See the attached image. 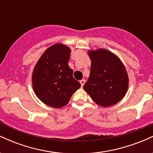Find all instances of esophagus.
<instances>
[{"mask_svg": "<svg viewBox=\"0 0 153 153\" xmlns=\"http://www.w3.org/2000/svg\"><path fill=\"white\" fill-rule=\"evenodd\" d=\"M80 85H81V87H83L84 84H85V80H84V79H82V80H80Z\"/></svg>", "mask_w": 153, "mask_h": 153, "instance_id": "obj_1", "label": "esophagus"}]
</instances>
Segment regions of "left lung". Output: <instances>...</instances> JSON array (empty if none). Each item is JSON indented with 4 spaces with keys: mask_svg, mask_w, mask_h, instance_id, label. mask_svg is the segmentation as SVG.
Returning <instances> with one entry per match:
<instances>
[{
    "mask_svg": "<svg viewBox=\"0 0 153 153\" xmlns=\"http://www.w3.org/2000/svg\"><path fill=\"white\" fill-rule=\"evenodd\" d=\"M88 55L91 72L84 90L99 106H113L127 91L129 78L125 67L117 55L105 49L89 50Z\"/></svg>",
    "mask_w": 153,
    "mask_h": 153,
    "instance_id": "1",
    "label": "left lung"
}]
</instances>
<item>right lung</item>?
<instances>
[{
  "label": "right lung",
  "mask_w": 153,
  "mask_h": 153,
  "mask_svg": "<svg viewBox=\"0 0 153 153\" xmlns=\"http://www.w3.org/2000/svg\"><path fill=\"white\" fill-rule=\"evenodd\" d=\"M71 49L62 44L47 48L35 65L32 86L35 94L44 103L61 108L69 102L80 83L73 77L68 65Z\"/></svg>",
  "instance_id": "1"
}]
</instances>
